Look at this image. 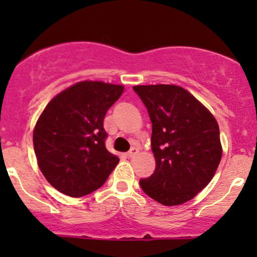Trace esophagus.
Instances as JSON below:
<instances>
[{"mask_svg":"<svg viewBox=\"0 0 257 257\" xmlns=\"http://www.w3.org/2000/svg\"><path fill=\"white\" fill-rule=\"evenodd\" d=\"M138 153H139V150L137 149V147H133V149H131V151L126 153V156H128L129 158H133V157H135Z\"/></svg>","mask_w":257,"mask_h":257,"instance_id":"34e87169","label":"esophagus"}]
</instances>
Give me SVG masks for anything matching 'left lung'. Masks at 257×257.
I'll use <instances>...</instances> for the list:
<instances>
[{"label": "left lung", "instance_id": "obj_1", "mask_svg": "<svg viewBox=\"0 0 257 257\" xmlns=\"http://www.w3.org/2000/svg\"><path fill=\"white\" fill-rule=\"evenodd\" d=\"M152 122L155 173L141 179L147 196L161 204L188 202L214 178L222 157L220 129L210 111L174 84L134 85Z\"/></svg>", "mask_w": 257, "mask_h": 257}]
</instances>
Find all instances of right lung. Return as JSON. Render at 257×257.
<instances>
[{
  "label": "right lung",
  "instance_id": "add662e5",
  "mask_svg": "<svg viewBox=\"0 0 257 257\" xmlns=\"http://www.w3.org/2000/svg\"><path fill=\"white\" fill-rule=\"evenodd\" d=\"M124 87L82 81L57 94L34 128L37 164L47 181L66 196H87L107 180L119 158L105 147L104 118Z\"/></svg>",
  "mask_w": 257,
  "mask_h": 257
}]
</instances>
